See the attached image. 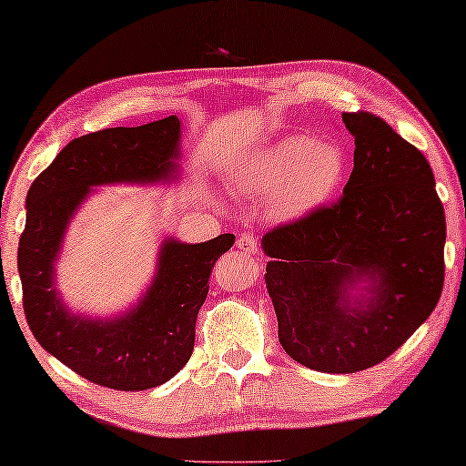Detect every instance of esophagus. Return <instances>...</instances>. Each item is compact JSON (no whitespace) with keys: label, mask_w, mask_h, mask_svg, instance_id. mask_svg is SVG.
Listing matches in <instances>:
<instances>
[{"label":"esophagus","mask_w":466,"mask_h":466,"mask_svg":"<svg viewBox=\"0 0 466 466\" xmlns=\"http://www.w3.org/2000/svg\"><path fill=\"white\" fill-rule=\"evenodd\" d=\"M238 248H239L241 251H246V254H256V251H258V239H256V235H251V233L239 235V238H238Z\"/></svg>","instance_id":"1"}]
</instances>
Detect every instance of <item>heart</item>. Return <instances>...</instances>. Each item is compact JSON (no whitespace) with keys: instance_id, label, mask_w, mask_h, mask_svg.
Here are the masks:
<instances>
[{"instance_id":"obj_1","label":"heart","mask_w":466,"mask_h":466,"mask_svg":"<svg viewBox=\"0 0 466 466\" xmlns=\"http://www.w3.org/2000/svg\"><path fill=\"white\" fill-rule=\"evenodd\" d=\"M345 167L347 158L339 144L287 136L235 167L227 183L238 196H270L279 217L297 218L319 208L337 192Z\"/></svg>"}]
</instances>
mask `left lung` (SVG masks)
<instances>
[{"instance_id": "1", "label": "left lung", "mask_w": 466, "mask_h": 466, "mask_svg": "<svg viewBox=\"0 0 466 466\" xmlns=\"http://www.w3.org/2000/svg\"><path fill=\"white\" fill-rule=\"evenodd\" d=\"M342 121L355 138L342 196L262 238L280 345L324 373L384 361L430 318L444 287L446 217L423 152L368 111ZM361 279L370 297L355 300L348 291Z\"/></svg>"}]
</instances>
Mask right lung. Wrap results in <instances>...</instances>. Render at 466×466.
I'll use <instances>...</instances> for the list:
<instances>
[{
    "label": "right lung",
    "mask_w": 466,
    "mask_h": 466,
    "mask_svg": "<svg viewBox=\"0 0 466 466\" xmlns=\"http://www.w3.org/2000/svg\"><path fill=\"white\" fill-rule=\"evenodd\" d=\"M179 132L177 116H169L147 126L80 136L33 181L26 196L18 274L28 328L72 371L113 390L161 386L189 361L210 272L235 235L223 233L204 243L167 239L147 295L116 319L70 314L53 287V264L66 227L90 187L171 177L177 169Z\"/></svg>",
    "instance_id": "add662e5"
}]
</instances>
